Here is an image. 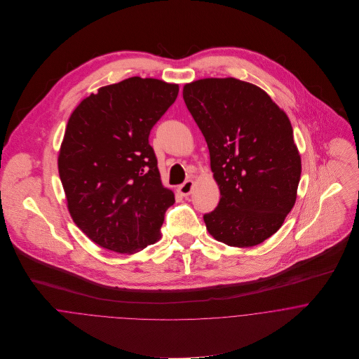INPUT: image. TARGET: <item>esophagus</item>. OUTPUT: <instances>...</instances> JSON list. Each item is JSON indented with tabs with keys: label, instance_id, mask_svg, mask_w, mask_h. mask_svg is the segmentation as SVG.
<instances>
[{
	"label": "esophagus",
	"instance_id": "esophagus-1",
	"mask_svg": "<svg viewBox=\"0 0 359 359\" xmlns=\"http://www.w3.org/2000/svg\"><path fill=\"white\" fill-rule=\"evenodd\" d=\"M192 188H194V181L192 180H187L184 184H181L178 187V192L182 195V196H188L191 192H192Z\"/></svg>",
	"mask_w": 359,
	"mask_h": 359
}]
</instances>
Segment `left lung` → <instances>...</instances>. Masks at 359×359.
<instances>
[{"mask_svg":"<svg viewBox=\"0 0 359 359\" xmlns=\"http://www.w3.org/2000/svg\"><path fill=\"white\" fill-rule=\"evenodd\" d=\"M182 95L221 194L203 215L207 231L228 246L262 243L296 202L302 158L290 120L265 91L232 77L194 81Z\"/></svg>","mask_w":359,"mask_h":359,"instance_id":"1","label":"left lung"}]
</instances>
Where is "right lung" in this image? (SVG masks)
Returning <instances> with one entry per match:
<instances>
[{
    "label": "right lung",
    "mask_w": 359,
    "mask_h": 359,
    "mask_svg": "<svg viewBox=\"0 0 359 359\" xmlns=\"http://www.w3.org/2000/svg\"><path fill=\"white\" fill-rule=\"evenodd\" d=\"M177 95V84L130 77L91 94L67 121L59 177L73 221L101 248L133 255L160 239L175 199L149 134Z\"/></svg>",
    "instance_id": "obj_1"
}]
</instances>
